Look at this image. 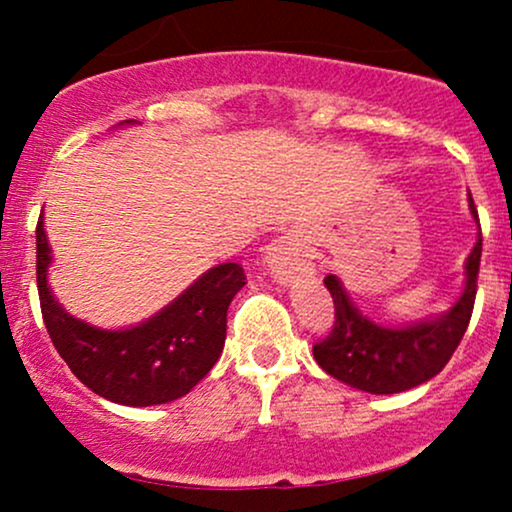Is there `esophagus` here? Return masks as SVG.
<instances>
[{"label":"esophagus","instance_id":"obj_1","mask_svg":"<svg viewBox=\"0 0 512 512\" xmlns=\"http://www.w3.org/2000/svg\"><path fill=\"white\" fill-rule=\"evenodd\" d=\"M264 262H267L269 272H272L276 281H289L293 274L301 272L303 250L298 248V243L293 238H279L267 248Z\"/></svg>","mask_w":512,"mask_h":512}]
</instances>
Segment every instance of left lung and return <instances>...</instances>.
Instances as JSON below:
<instances>
[{
  "instance_id": "obj_1",
  "label": "left lung",
  "mask_w": 512,
  "mask_h": 512,
  "mask_svg": "<svg viewBox=\"0 0 512 512\" xmlns=\"http://www.w3.org/2000/svg\"><path fill=\"white\" fill-rule=\"evenodd\" d=\"M469 211L479 223L469 195ZM481 262V228L474 250L464 262V289L448 313L409 322L378 325L356 308L337 276H325L334 298V327L313 346L315 361L325 373L370 395H395L438 375L467 332L477 298Z\"/></svg>"
}]
</instances>
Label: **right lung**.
I'll return each instance as SVG.
<instances>
[{
	"label": "right lung",
	"mask_w": 512,
	"mask_h": 512,
	"mask_svg": "<svg viewBox=\"0 0 512 512\" xmlns=\"http://www.w3.org/2000/svg\"><path fill=\"white\" fill-rule=\"evenodd\" d=\"M134 120H125L132 125ZM35 272L40 310L52 344L88 390L125 407L173 402L195 387L219 361L226 342V313L245 286L243 267L216 264L195 284L137 325L103 330L69 315L52 296V262L43 216L35 228Z\"/></svg>",
	"instance_id": "obj_1"
}]
</instances>
